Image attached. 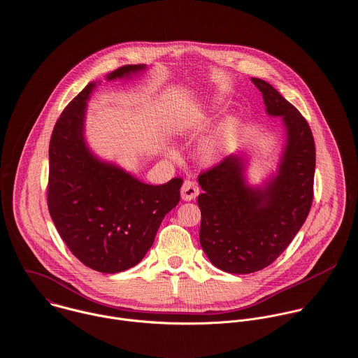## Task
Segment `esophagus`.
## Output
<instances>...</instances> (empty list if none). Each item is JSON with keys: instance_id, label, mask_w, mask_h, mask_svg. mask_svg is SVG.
Here are the masks:
<instances>
[{"instance_id": "34e87169", "label": "esophagus", "mask_w": 358, "mask_h": 358, "mask_svg": "<svg viewBox=\"0 0 358 358\" xmlns=\"http://www.w3.org/2000/svg\"><path fill=\"white\" fill-rule=\"evenodd\" d=\"M198 194H199V188H198L196 182H194L191 180H185L181 187V198L184 201H192L198 196Z\"/></svg>"}]
</instances>
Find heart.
Here are the masks:
<instances>
[{
	"label": "heart",
	"instance_id": "obj_1",
	"mask_svg": "<svg viewBox=\"0 0 358 358\" xmlns=\"http://www.w3.org/2000/svg\"><path fill=\"white\" fill-rule=\"evenodd\" d=\"M217 106H219V101H217V99H212V101L208 102V105L203 108V112H202V113L213 112ZM236 131H237V125H236L234 121L226 122L224 127H223V129H222L220 136L216 138V139H213L212 142H209V143L205 146V149H203V159L208 160V162L216 159V157L220 155L222 149H223L224 141H227V139H230L231 136H234V135H236Z\"/></svg>",
	"mask_w": 358,
	"mask_h": 358
}]
</instances>
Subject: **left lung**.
Instances as JSON below:
<instances>
[{"label": "left lung", "instance_id": "8db88e82", "mask_svg": "<svg viewBox=\"0 0 358 358\" xmlns=\"http://www.w3.org/2000/svg\"><path fill=\"white\" fill-rule=\"evenodd\" d=\"M266 110L281 116L285 145L277 174L263 187L246 181L245 156L230 155L202 173L198 182L199 243L210 263L230 274L270 266L289 246L313 199L315 141L306 119L271 84L252 78Z\"/></svg>", "mask_w": 358, "mask_h": 358}]
</instances>
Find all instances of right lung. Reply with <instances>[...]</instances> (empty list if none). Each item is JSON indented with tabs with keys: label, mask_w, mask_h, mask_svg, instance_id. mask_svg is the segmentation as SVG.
<instances>
[{
	"label": "right lung",
	"mask_w": 358,
	"mask_h": 358,
	"mask_svg": "<svg viewBox=\"0 0 358 358\" xmlns=\"http://www.w3.org/2000/svg\"><path fill=\"white\" fill-rule=\"evenodd\" d=\"M146 70L128 64L106 80L129 78ZM90 83L62 112L49 145L48 206L70 252L87 267L113 274L146 256L163 217L180 202L181 178L145 184L116 164L99 160L84 139Z\"/></svg>",
	"instance_id": "add662e5"
}]
</instances>
